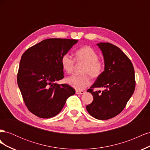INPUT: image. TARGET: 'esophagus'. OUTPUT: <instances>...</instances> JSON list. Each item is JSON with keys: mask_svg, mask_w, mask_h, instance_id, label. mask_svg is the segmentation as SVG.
<instances>
[{"mask_svg": "<svg viewBox=\"0 0 150 150\" xmlns=\"http://www.w3.org/2000/svg\"><path fill=\"white\" fill-rule=\"evenodd\" d=\"M76 93L77 94H83L85 93L84 91H76Z\"/></svg>", "mask_w": 150, "mask_h": 150, "instance_id": "esophagus-1", "label": "esophagus"}]
</instances>
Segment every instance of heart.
I'll use <instances>...</instances> for the list:
<instances>
[{"label": "heart", "mask_w": 150, "mask_h": 150, "mask_svg": "<svg viewBox=\"0 0 150 150\" xmlns=\"http://www.w3.org/2000/svg\"><path fill=\"white\" fill-rule=\"evenodd\" d=\"M98 58V53L90 46H84L75 52V60L78 62L85 64L83 73L88 74L93 78L100 76L104 71V63ZM61 62L64 71L67 73H71L73 70L75 62L72 56L69 54H64L61 57ZM88 74L71 76L66 79V82L77 90H82L91 84V79Z\"/></svg>", "instance_id": "obj_1"}]
</instances>
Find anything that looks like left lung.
<instances>
[{"label": "left lung", "instance_id": "1", "mask_svg": "<svg viewBox=\"0 0 150 150\" xmlns=\"http://www.w3.org/2000/svg\"><path fill=\"white\" fill-rule=\"evenodd\" d=\"M97 46L102 51L104 71L87 91L92 94L93 101L86 108L94 118L106 120L119 115L133 95L134 70L132 62L119 47L108 42H99ZM97 87L105 89L93 92Z\"/></svg>", "mask_w": 150, "mask_h": 150}]
</instances>
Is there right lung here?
I'll use <instances>...</instances> for the list:
<instances>
[{
    "instance_id": "add662e5",
    "label": "right lung",
    "mask_w": 150,
    "mask_h": 150,
    "mask_svg": "<svg viewBox=\"0 0 150 150\" xmlns=\"http://www.w3.org/2000/svg\"><path fill=\"white\" fill-rule=\"evenodd\" d=\"M78 40L47 39L22 54L17 84L28 110L41 118L59 114L67 99L75 94L67 84L56 82L64 78L61 57Z\"/></svg>"
}]
</instances>
